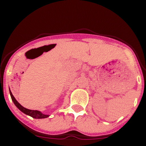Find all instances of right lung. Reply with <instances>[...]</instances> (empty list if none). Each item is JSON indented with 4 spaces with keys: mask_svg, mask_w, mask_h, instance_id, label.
I'll return each instance as SVG.
<instances>
[{
    "mask_svg": "<svg viewBox=\"0 0 146 146\" xmlns=\"http://www.w3.org/2000/svg\"><path fill=\"white\" fill-rule=\"evenodd\" d=\"M10 96H11L12 100H13V102H14L15 105L16 107H17V108L22 111V112L24 113V114L30 116V117H32V118H35V119H44L49 117V115H46V114H42L41 111H37V110H28V109L25 108L24 107H23V106H22L16 100L15 98H14V96H13V94H12L10 90Z\"/></svg>",
    "mask_w": 146,
    "mask_h": 146,
    "instance_id": "right-lung-1",
    "label": "right lung"
}]
</instances>
